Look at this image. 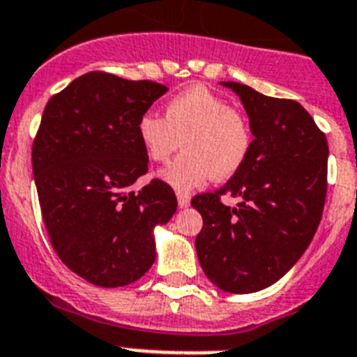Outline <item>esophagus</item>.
I'll use <instances>...</instances> for the list:
<instances>
[{"label":"esophagus","mask_w":357,"mask_h":357,"mask_svg":"<svg viewBox=\"0 0 357 357\" xmlns=\"http://www.w3.org/2000/svg\"><path fill=\"white\" fill-rule=\"evenodd\" d=\"M178 204L179 208H188L190 206V195L188 194H183V192H178Z\"/></svg>","instance_id":"esophagus-1"}]
</instances>
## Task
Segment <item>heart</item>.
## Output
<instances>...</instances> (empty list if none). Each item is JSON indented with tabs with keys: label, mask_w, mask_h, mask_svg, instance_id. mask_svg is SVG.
Instances as JSON below:
<instances>
[{
	"label": "heart",
	"mask_w": 357,
	"mask_h": 357,
	"mask_svg": "<svg viewBox=\"0 0 357 357\" xmlns=\"http://www.w3.org/2000/svg\"><path fill=\"white\" fill-rule=\"evenodd\" d=\"M139 139L147 158L169 162L185 147L162 179L178 192H188L208 179H227L240 171L249 156L252 135L247 119L224 98L202 85H194L167 102L165 117L144 114Z\"/></svg>",
	"instance_id": "b5f03b06"
}]
</instances>
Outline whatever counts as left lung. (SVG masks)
<instances>
[{"label": "left lung", "instance_id": "obj_1", "mask_svg": "<svg viewBox=\"0 0 357 357\" xmlns=\"http://www.w3.org/2000/svg\"><path fill=\"white\" fill-rule=\"evenodd\" d=\"M220 85L240 98L255 140L222 188L192 199L202 217L195 250L220 290L252 294L279 281L313 240L326 202L329 147L294 99L268 98L236 82ZM224 195L240 198L239 206L226 207Z\"/></svg>", "mask_w": 357, "mask_h": 357}]
</instances>
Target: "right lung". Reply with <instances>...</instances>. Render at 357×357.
Returning a JSON list of instances; mask_svg holds the SVG:
<instances>
[{"label":"right lung","mask_w":357,"mask_h":357,"mask_svg":"<svg viewBox=\"0 0 357 357\" xmlns=\"http://www.w3.org/2000/svg\"><path fill=\"white\" fill-rule=\"evenodd\" d=\"M167 91L94 70L44 108L31 149L44 226L63 265L96 287L142 278L156 258L153 231L178 208L162 179L131 190L149 163L137 126Z\"/></svg>","instance_id":"right-lung-1"}]
</instances>
